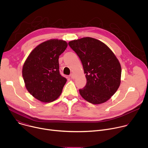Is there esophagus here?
Wrapping results in <instances>:
<instances>
[{"label": "esophagus", "mask_w": 148, "mask_h": 148, "mask_svg": "<svg viewBox=\"0 0 148 148\" xmlns=\"http://www.w3.org/2000/svg\"><path fill=\"white\" fill-rule=\"evenodd\" d=\"M70 76V77H71V79H74V78H75V75H74V74L73 73H71Z\"/></svg>", "instance_id": "34e87169"}]
</instances>
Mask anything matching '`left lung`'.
I'll return each mask as SVG.
<instances>
[{"label": "left lung", "instance_id": "obj_1", "mask_svg": "<svg viewBox=\"0 0 148 148\" xmlns=\"http://www.w3.org/2000/svg\"><path fill=\"white\" fill-rule=\"evenodd\" d=\"M69 45L79 57L87 78L86 86L79 90L81 96L92 104L107 101L121 84V66L114 53L103 42L89 37Z\"/></svg>", "mask_w": 148, "mask_h": 148}]
</instances>
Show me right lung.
Here are the masks:
<instances>
[{
    "label": "right lung",
    "instance_id": "1",
    "mask_svg": "<svg viewBox=\"0 0 148 148\" xmlns=\"http://www.w3.org/2000/svg\"><path fill=\"white\" fill-rule=\"evenodd\" d=\"M62 40L50 39L36 46L24 62L22 75L25 87L35 98L50 102L61 95L67 79L59 73V56L67 47Z\"/></svg>",
    "mask_w": 148,
    "mask_h": 148
}]
</instances>
